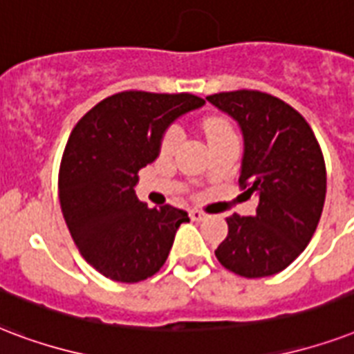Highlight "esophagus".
<instances>
[{
	"label": "esophagus",
	"instance_id": "34e87169",
	"mask_svg": "<svg viewBox=\"0 0 354 354\" xmlns=\"http://www.w3.org/2000/svg\"><path fill=\"white\" fill-rule=\"evenodd\" d=\"M189 217H191V221H196V223H198V221L206 219L207 215L206 213L198 212V209H191V212H189Z\"/></svg>",
	"mask_w": 354,
	"mask_h": 354
}]
</instances>
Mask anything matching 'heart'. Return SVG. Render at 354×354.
<instances>
[{"mask_svg": "<svg viewBox=\"0 0 354 354\" xmlns=\"http://www.w3.org/2000/svg\"><path fill=\"white\" fill-rule=\"evenodd\" d=\"M204 131H206L207 141H215V139H221V137H228V135H234V129H232L230 122L223 117H209L204 122ZM182 141V133L178 128H171L163 137V145H161V152L165 156H171L174 150L178 148Z\"/></svg>", "mask_w": 354, "mask_h": 354, "instance_id": "heart-1", "label": "heart"}]
</instances>
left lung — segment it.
<instances>
[{
    "mask_svg": "<svg viewBox=\"0 0 354 354\" xmlns=\"http://www.w3.org/2000/svg\"><path fill=\"white\" fill-rule=\"evenodd\" d=\"M206 100L239 126V182L258 195L254 215L226 219L228 236L215 256L245 279L280 273L306 249L323 212L327 171L319 142L308 122L271 94L236 91Z\"/></svg>",
    "mask_w": 354,
    "mask_h": 354,
    "instance_id": "8db88e82",
    "label": "left lung"
}]
</instances>
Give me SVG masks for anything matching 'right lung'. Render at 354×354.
Wrapping results in <instances>:
<instances>
[{
	"label": "right lung",
	"instance_id": "right-lung-1",
	"mask_svg": "<svg viewBox=\"0 0 354 354\" xmlns=\"http://www.w3.org/2000/svg\"><path fill=\"white\" fill-rule=\"evenodd\" d=\"M193 94L128 91L102 100L72 129L59 171V202L77 249L117 282H141L169 258L189 223L174 206L147 207L135 195L137 172L156 161L171 124L201 109Z\"/></svg>",
	"mask_w": 354,
	"mask_h": 354
}]
</instances>
